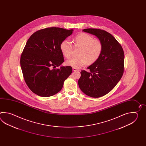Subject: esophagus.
Here are the masks:
<instances>
[{"mask_svg":"<svg viewBox=\"0 0 146 146\" xmlns=\"http://www.w3.org/2000/svg\"><path fill=\"white\" fill-rule=\"evenodd\" d=\"M72 70H73V71H74V72H78V71H79L80 70L79 69L76 68H74V67H72Z\"/></svg>","mask_w":146,"mask_h":146,"instance_id":"34e87169","label":"esophagus"}]
</instances>
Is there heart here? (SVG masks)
Listing matches in <instances>:
<instances>
[{"label": "heart", "instance_id": "obj_1", "mask_svg": "<svg viewBox=\"0 0 146 146\" xmlns=\"http://www.w3.org/2000/svg\"><path fill=\"white\" fill-rule=\"evenodd\" d=\"M74 48H80L78 57H72L66 62L67 65L79 68L81 67L96 62L101 55L103 51L102 42L94 38L90 34L80 33L73 39ZM61 52L66 58H69L72 54L73 46L67 40H62L60 44Z\"/></svg>", "mask_w": 146, "mask_h": 146}]
</instances>
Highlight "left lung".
<instances>
[{"mask_svg":"<svg viewBox=\"0 0 146 146\" xmlns=\"http://www.w3.org/2000/svg\"><path fill=\"white\" fill-rule=\"evenodd\" d=\"M102 42L103 51L96 62L81 72L78 84L88 96L99 98L109 93L120 80L124 71V53L121 45L112 34L99 29H86Z\"/></svg>","mask_w":146,"mask_h":146,"instance_id":"1","label":"left lung"}]
</instances>
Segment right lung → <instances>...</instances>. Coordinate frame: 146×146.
Here are the masks:
<instances>
[{
	"label": "right lung",
	"mask_w": 146,
	"mask_h": 146,
	"mask_svg": "<svg viewBox=\"0 0 146 146\" xmlns=\"http://www.w3.org/2000/svg\"><path fill=\"white\" fill-rule=\"evenodd\" d=\"M72 31L45 28L36 31L28 39L21 55L20 65L25 83L37 96L48 97L58 93L72 74L69 66L56 67L64 62L60 44Z\"/></svg>",
	"instance_id": "right-lung-1"
}]
</instances>
